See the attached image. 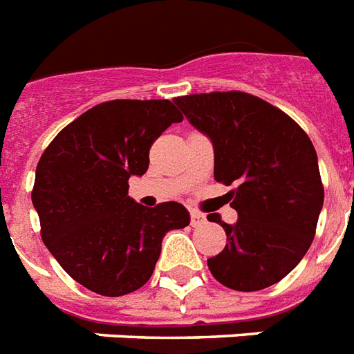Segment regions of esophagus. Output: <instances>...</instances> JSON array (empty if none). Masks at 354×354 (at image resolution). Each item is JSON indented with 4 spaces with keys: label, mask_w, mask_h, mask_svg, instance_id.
Listing matches in <instances>:
<instances>
[{
    "label": "esophagus",
    "mask_w": 354,
    "mask_h": 354,
    "mask_svg": "<svg viewBox=\"0 0 354 354\" xmlns=\"http://www.w3.org/2000/svg\"><path fill=\"white\" fill-rule=\"evenodd\" d=\"M202 224H205V216L200 211H191V226L198 227Z\"/></svg>",
    "instance_id": "34e87169"
}]
</instances>
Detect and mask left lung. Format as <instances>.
<instances>
[{
  "label": "left lung",
  "instance_id": "8db88e82",
  "mask_svg": "<svg viewBox=\"0 0 354 354\" xmlns=\"http://www.w3.org/2000/svg\"><path fill=\"white\" fill-rule=\"evenodd\" d=\"M215 150V180L239 221H218L227 242L207 259L227 288L263 290L279 283L313 244L324 185L318 156L303 128L279 108L244 91H211L174 99ZM209 218V216H207Z\"/></svg>",
  "mask_w": 354,
  "mask_h": 354
}]
</instances>
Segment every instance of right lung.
I'll list each match as a JSON object with an SVG mask.
<instances>
[{
	"label": "right lung",
	"instance_id": "add662e5",
	"mask_svg": "<svg viewBox=\"0 0 354 354\" xmlns=\"http://www.w3.org/2000/svg\"><path fill=\"white\" fill-rule=\"evenodd\" d=\"M182 121L167 99H115L69 122L44 150L30 194L41 241L88 290L118 297L141 288L165 233L189 226L178 202L143 207L128 196L130 176L149 169L152 143Z\"/></svg>",
	"mask_w": 354,
	"mask_h": 354
}]
</instances>
